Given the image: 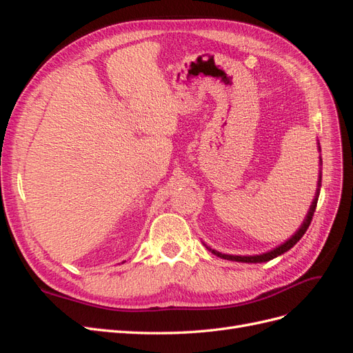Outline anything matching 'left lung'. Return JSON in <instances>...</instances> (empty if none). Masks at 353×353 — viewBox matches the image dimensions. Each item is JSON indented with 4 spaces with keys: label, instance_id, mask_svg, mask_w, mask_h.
Here are the masks:
<instances>
[{
    "label": "left lung",
    "instance_id": "8db88e82",
    "mask_svg": "<svg viewBox=\"0 0 353 353\" xmlns=\"http://www.w3.org/2000/svg\"><path fill=\"white\" fill-rule=\"evenodd\" d=\"M316 144H318V152H321V147H319V143H316ZM321 166H323V159H321V156H319V175H318V183H316V191H315L314 200H312V203H311V206H309V210H307L306 216H305V219H303V222H302V225L299 227V228H297V231L293 234V236H292L290 239H288V240H285L283 244L276 245L275 249H272V250H270V252H265V253H261V254H250V256L221 253V252H218V250H215V249H210L208 244H205V243H203V244L206 245V249H208V250H210L213 254H216L218 258L227 259V261H234V262H244V263H261V262H268V261H271V259L276 258V256H280V254H283V253L288 252V250H290L299 240H301V239L303 237V234L306 232V230H307V227H309V223H311V221H312L314 212H315V208H316L318 196H319V190H321V176H323V169H321Z\"/></svg>",
    "mask_w": 353,
    "mask_h": 353
}]
</instances>
